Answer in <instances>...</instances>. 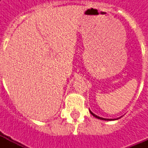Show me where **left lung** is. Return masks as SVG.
<instances>
[{
	"mask_svg": "<svg viewBox=\"0 0 148 148\" xmlns=\"http://www.w3.org/2000/svg\"><path fill=\"white\" fill-rule=\"evenodd\" d=\"M90 112L91 113V114L93 115L94 117L97 118V119H100V120H103V121H115V120H118V119H120V118H121L122 116H121V117H118V118H116V119H107V118H103V117H100V116H97V115H95L94 113H93L92 112L90 111Z\"/></svg>",
	"mask_w": 148,
	"mask_h": 148,
	"instance_id": "8db88e82",
	"label": "left lung"
}]
</instances>
